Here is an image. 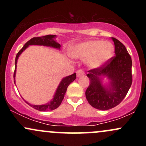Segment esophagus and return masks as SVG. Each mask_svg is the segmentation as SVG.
Segmentation results:
<instances>
[{
  "mask_svg": "<svg viewBox=\"0 0 146 146\" xmlns=\"http://www.w3.org/2000/svg\"><path fill=\"white\" fill-rule=\"evenodd\" d=\"M84 75V72L83 70L80 69L77 71V77H78V78L80 76H82Z\"/></svg>",
  "mask_w": 146,
  "mask_h": 146,
  "instance_id": "1",
  "label": "esophagus"
}]
</instances>
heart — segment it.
Wrapping results in <instances>:
<instances>
[{"mask_svg": "<svg viewBox=\"0 0 146 146\" xmlns=\"http://www.w3.org/2000/svg\"><path fill=\"white\" fill-rule=\"evenodd\" d=\"M114 46L110 42L90 40L73 46L69 55L75 59L86 60L91 68H98L105 64L113 56Z\"/></svg>", "mask_w": 146, "mask_h": 146, "instance_id": "b5f03b06", "label": "heart"}]
</instances>
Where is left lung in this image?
Instances as JSON below:
<instances>
[{"label": "left lung", "instance_id": "8db88e82", "mask_svg": "<svg viewBox=\"0 0 146 146\" xmlns=\"http://www.w3.org/2000/svg\"><path fill=\"white\" fill-rule=\"evenodd\" d=\"M115 44V56L101 67L88 71L90 85L86 98L90 105L98 110H106L119 104L132 84V60L125 46L112 38ZM108 79V84L103 82Z\"/></svg>", "mask_w": 146, "mask_h": 146}]
</instances>
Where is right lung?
<instances>
[{
  "label": "right lung",
  "instance_id": "add662e5",
  "mask_svg": "<svg viewBox=\"0 0 146 146\" xmlns=\"http://www.w3.org/2000/svg\"><path fill=\"white\" fill-rule=\"evenodd\" d=\"M56 35H47V36H42V37H35V38H31L30 40H29L27 42L25 43L23 48L18 51L16 57V60H15V71L14 74V84H16V80H15V77H16V67H17V62L19 56L23 53V51L26 49L28 46L30 45H40V46H49V47H52L56 48V49L60 50V47L61 45L58 42H56ZM76 78V73H73L71 75L65 77L62 80H61L60 83L58 85V88L56 90L53 98L50 102L48 103L44 104L42 105H33L29 103L27 101H25L28 105L30 106L33 107L35 109L40 110V111H49V110H53L56 109L61 104L64 98V95L66 92V89L68 85L73 81Z\"/></svg>",
  "mask_w": 146,
  "mask_h": 146
}]
</instances>
